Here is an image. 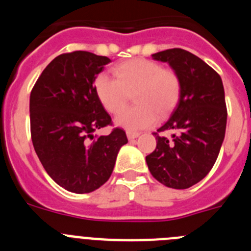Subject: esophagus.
Wrapping results in <instances>:
<instances>
[{"instance_id":"1","label":"esophagus","mask_w":251,"mask_h":251,"mask_svg":"<svg viewBox=\"0 0 251 251\" xmlns=\"http://www.w3.org/2000/svg\"><path fill=\"white\" fill-rule=\"evenodd\" d=\"M139 134H141V133H139V132H133V130H127V137H128V139H129V141H132V139L138 138Z\"/></svg>"}]
</instances>
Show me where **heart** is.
Segmentation results:
<instances>
[{
  "label": "heart",
  "instance_id": "1",
  "mask_svg": "<svg viewBox=\"0 0 251 251\" xmlns=\"http://www.w3.org/2000/svg\"><path fill=\"white\" fill-rule=\"evenodd\" d=\"M114 76L100 74L95 79V94L108 112L115 113L133 94L137 104L115 115L114 123L128 130L142 129L156 123L158 114H168L181 94V79L174 70L156 61L132 59L114 69Z\"/></svg>",
  "mask_w": 251,
  "mask_h": 251
}]
</instances>
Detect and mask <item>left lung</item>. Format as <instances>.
<instances>
[{
	"mask_svg": "<svg viewBox=\"0 0 251 251\" xmlns=\"http://www.w3.org/2000/svg\"><path fill=\"white\" fill-rule=\"evenodd\" d=\"M167 63L181 79L178 103L153 136L157 147L146 157L148 170L162 185L183 190L200 182L216 162L225 138V92L220 75L196 55L170 49L152 55ZM171 130V139L158 131Z\"/></svg>",
	"mask_w": 251,
	"mask_h": 251,
	"instance_id": "8db88e82",
	"label": "left lung"
}]
</instances>
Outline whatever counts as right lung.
I'll return each mask as SVG.
<instances>
[{
  "label": "right lung",
  "mask_w": 251,
  "mask_h": 251,
  "mask_svg": "<svg viewBox=\"0 0 251 251\" xmlns=\"http://www.w3.org/2000/svg\"><path fill=\"white\" fill-rule=\"evenodd\" d=\"M106 56L74 51L55 57L30 95L31 138L49 176L74 194H89L109 179L122 146L123 129L108 136L95 130L112 123L95 94L94 83Z\"/></svg>",
  "instance_id": "1"
}]
</instances>
